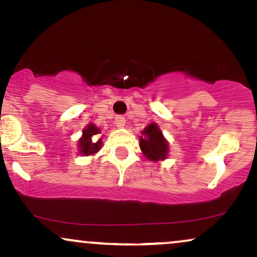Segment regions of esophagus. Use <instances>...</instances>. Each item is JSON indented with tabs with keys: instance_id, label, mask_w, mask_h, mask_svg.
Segmentation results:
<instances>
[{
	"instance_id": "34e87169",
	"label": "esophagus",
	"mask_w": 257,
	"mask_h": 257,
	"mask_svg": "<svg viewBox=\"0 0 257 257\" xmlns=\"http://www.w3.org/2000/svg\"><path fill=\"white\" fill-rule=\"evenodd\" d=\"M114 123H116V125L118 126V128H124L125 118L123 116H117L116 120H114Z\"/></svg>"
}]
</instances>
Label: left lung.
Returning a JSON list of instances; mask_svg holds the SVG:
<instances>
[{"instance_id": "1", "label": "left lung", "mask_w": 257, "mask_h": 257, "mask_svg": "<svg viewBox=\"0 0 257 257\" xmlns=\"http://www.w3.org/2000/svg\"><path fill=\"white\" fill-rule=\"evenodd\" d=\"M143 137H140V146L145 157L151 162L163 161L167 158L169 146L168 141L162 134L161 129L156 123H151L141 132Z\"/></svg>"}]
</instances>
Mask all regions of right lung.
<instances>
[{
	"label": "right lung",
	"instance_id": "obj_1",
	"mask_svg": "<svg viewBox=\"0 0 257 257\" xmlns=\"http://www.w3.org/2000/svg\"><path fill=\"white\" fill-rule=\"evenodd\" d=\"M101 131L93 123H89L83 129V135L78 140L79 153L83 156H91L101 149Z\"/></svg>",
	"mask_w": 257,
	"mask_h": 257
}]
</instances>
